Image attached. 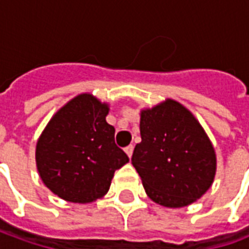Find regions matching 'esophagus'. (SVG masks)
<instances>
[{
    "mask_svg": "<svg viewBox=\"0 0 249 249\" xmlns=\"http://www.w3.org/2000/svg\"><path fill=\"white\" fill-rule=\"evenodd\" d=\"M132 151H134V146H132V144H130V146H127L126 148H124V152L128 155V158H131Z\"/></svg>",
    "mask_w": 249,
    "mask_h": 249,
    "instance_id": "34e87169",
    "label": "esophagus"
}]
</instances>
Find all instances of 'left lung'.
<instances>
[{"label":"left lung","mask_w":249,"mask_h":249,"mask_svg":"<svg viewBox=\"0 0 249 249\" xmlns=\"http://www.w3.org/2000/svg\"><path fill=\"white\" fill-rule=\"evenodd\" d=\"M139 127L142 142L131 162L147 196L168 208L200 199L216 175V154L194 114L168 98L143 108Z\"/></svg>","instance_id":"left-lung-1"}]
</instances>
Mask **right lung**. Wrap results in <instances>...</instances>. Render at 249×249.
I'll return each mask as SVG.
<instances>
[{
    "mask_svg": "<svg viewBox=\"0 0 249 249\" xmlns=\"http://www.w3.org/2000/svg\"><path fill=\"white\" fill-rule=\"evenodd\" d=\"M108 103L90 92L70 99L49 121L36 146L39 178L49 190L70 203L102 199L114 172L128 163L115 144V128L106 122Z\"/></svg>",
    "mask_w": 249,
    "mask_h": 249,
    "instance_id": "obj_1",
    "label": "right lung"
}]
</instances>
